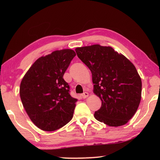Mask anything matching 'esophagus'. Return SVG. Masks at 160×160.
<instances>
[{
    "instance_id": "1",
    "label": "esophagus",
    "mask_w": 160,
    "mask_h": 160,
    "mask_svg": "<svg viewBox=\"0 0 160 160\" xmlns=\"http://www.w3.org/2000/svg\"><path fill=\"white\" fill-rule=\"evenodd\" d=\"M88 96H89V93L87 92H84L83 94H81V97H82V98H83V99L87 98Z\"/></svg>"
}]
</instances>
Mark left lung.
<instances>
[{"mask_svg": "<svg viewBox=\"0 0 160 160\" xmlns=\"http://www.w3.org/2000/svg\"><path fill=\"white\" fill-rule=\"evenodd\" d=\"M92 75L93 92L102 101L97 121L118 127L128 122L139 107L142 81L133 64L111 47L94 44L75 48Z\"/></svg>", "mask_w": 160, "mask_h": 160, "instance_id": "obj_1", "label": "left lung"}]
</instances>
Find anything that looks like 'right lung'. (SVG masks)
Masks as SVG:
<instances>
[{
	"label": "right lung",
	"mask_w": 160,
	"mask_h": 160,
	"mask_svg": "<svg viewBox=\"0 0 160 160\" xmlns=\"http://www.w3.org/2000/svg\"><path fill=\"white\" fill-rule=\"evenodd\" d=\"M76 53L54 51L32 64L21 81L20 95L29 118L42 131L62 128L72 118L77 99L70 95L63 75Z\"/></svg>",
	"instance_id": "obj_1"
}]
</instances>
